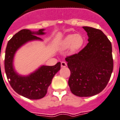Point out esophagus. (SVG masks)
Instances as JSON below:
<instances>
[{
	"label": "esophagus",
	"mask_w": 120,
	"mask_h": 120,
	"mask_svg": "<svg viewBox=\"0 0 120 120\" xmlns=\"http://www.w3.org/2000/svg\"><path fill=\"white\" fill-rule=\"evenodd\" d=\"M67 66V64L66 62H61V67H62V68H64V67H66Z\"/></svg>",
	"instance_id": "34e87169"
}]
</instances>
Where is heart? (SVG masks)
Segmentation results:
<instances>
[{
	"instance_id": "b5f03b06",
	"label": "heart",
	"mask_w": 120,
	"mask_h": 120,
	"mask_svg": "<svg viewBox=\"0 0 120 120\" xmlns=\"http://www.w3.org/2000/svg\"><path fill=\"white\" fill-rule=\"evenodd\" d=\"M84 43V38L80 34H72L66 36L60 42L59 49L64 51L70 49L71 53L78 51Z\"/></svg>"
}]
</instances>
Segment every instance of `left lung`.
<instances>
[{
	"label": "left lung",
	"instance_id": "left-lung-1",
	"mask_svg": "<svg viewBox=\"0 0 120 120\" xmlns=\"http://www.w3.org/2000/svg\"><path fill=\"white\" fill-rule=\"evenodd\" d=\"M87 45L78 53L65 58L71 71L70 90L78 97L99 94L107 85L113 68L112 44L100 30L83 26Z\"/></svg>",
	"mask_w": 120,
	"mask_h": 120
}]
</instances>
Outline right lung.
<instances>
[{
  "mask_svg": "<svg viewBox=\"0 0 120 120\" xmlns=\"http://www.w3.org/2000/svg\"><path fill=\"white\" fill-rule=\"evenodd\" d=\"M44 29L38 31L22 30L13 36L7 45L5 57V70L10 84L18 94L33 100L43 98L53 76L60 70V62L54 66L41 65L28 75H21L15 69V53L26 44L34 41H42L37 36L44 35Z\"/></svg>",
  "mask_w": 120,
  "mask_h": 120,
  "instance_id": "right-lung-1",
  "label": "right lung"
}]
</instances>
